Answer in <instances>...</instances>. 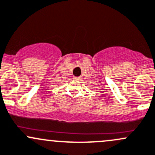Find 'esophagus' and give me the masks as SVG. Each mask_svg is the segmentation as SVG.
<instances>
[{"label":"esophagus","mask_w":155,"mask_h":155,"mask_svg":"<svg viewBox=\"0 0 155 155\" xmlns=\"http://www.w3.org/2000/svg\"><path fill=\"white\" fill-rule=\"evenodd\" d=\"M80 77H77V76H74V77H73V79H74V80H80Z\"/></svg>","instance_id":"34e87169"}]
</instances>
